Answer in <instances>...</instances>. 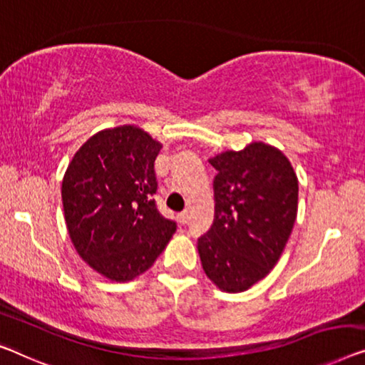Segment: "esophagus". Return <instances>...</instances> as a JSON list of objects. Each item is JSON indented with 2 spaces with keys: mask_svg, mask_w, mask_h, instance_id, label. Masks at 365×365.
Masks as SVG:
<instances>
[{
  "mask_svg": "<svg viewBox=\"0 0 365 365\" xmlns=\"http://www.w3.org/2000/svg\"><path fill=\"white\" fill-rule=\"evenodd\" d=\"M178 220L181 222V224H186V222L189 220V212H187V210H182V212L178 215Z\"/></svg>",
  "mask_w": 365,
  "mask_h": 365,
  "instance_id": "obj_1",
  "label": "esophagus"
}]
</instances>
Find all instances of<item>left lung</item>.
<instances>
[{
  "mask_svg": "<svg viewBox=\"0 0 365 365\" xmlns=\"http://www.w3.org/2000/svg\"><path fill=\"white\" fill-rule=\"evenodd\" d=\"M215 215L197 240L200 263L222 292H245L277 265L298 212V178L282 151L262 141L210 158Z\"/></svg>",
  "mask_w": 365,
  "mask_h": 365,
  "instance_id": "1",
  "label": "left lung"
}]
</instances>
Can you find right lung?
<instances>
[{
	"label": "right lung",
	"instance_id": "add662e5",
	"mask_svg": "<svg viewBox=\"0 0 365 365\" xmlns=\"http://www.w3.org/2000/svg\"><path fill=\"white\" fill-rule=\"evenodd\" d=\"M160 141L135 125L98 131L73 155L62 181L68 235L87 265L112 282L150 268L176 232L156 209Z\"/></svg>",
	"mask_w": 365,
	"mask_h": 365
}]
</instances>
